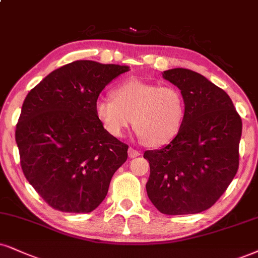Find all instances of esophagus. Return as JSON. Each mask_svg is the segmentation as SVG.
Here are the masks:
<instances>
[{
    "instance_id": "1",
    "label": "esophagus",
    "mask_w": 258,
    "mask_h": 258,
    "mask_svg": "<svg viewBox=\"0 0 258 258\" xmlns=\"http://www.w3.org/2000/svg\"><path fill=\"white\" fill-rule=\"evenodd\" d=\"M128 153H129L130 158H136V157H139V155H140V152L136 151V149H134V148H129Z\"/></svg>"
}]
</instances>
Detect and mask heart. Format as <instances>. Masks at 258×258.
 <instances>
[{
	"label": "heart",
	"instance_id": "obj_1",
	"mask_svg": "<svg viewBox=\"0 0 258 258\" xmlns=\"http://www.w3.org/2000/svg\"><path fill=\"white\" fill-rule=\"evenodd\" d=\"M94 111L105 130L114 138H122L133 123L146 145L160 147L179 134L186 101L176 86L132 79L117 86L113 97L98 98Z\"/></svg>",
	"mask_w": 258,
	"mask_h": 258
}]
</instances>
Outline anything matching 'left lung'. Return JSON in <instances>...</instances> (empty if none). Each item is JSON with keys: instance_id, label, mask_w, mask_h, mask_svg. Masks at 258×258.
<instances>
[{"instance_id": "1", "label": "left lung", "mask_w": 258, "mask_h": 258, "mask_svg": "<svg viewBox=\"0 0 258 258\" xmlns=\"http://www.w3.org/2000/svg\"><path fill=\"white\" fill-rule=\"evenodd\" d=\"M163 76L183 92L186 114L170 144L145 152L146 189L163 214H196L211 208L236 176L241 118L226 92L199 73L174 68Z\"/></svg>"}]
</instances>
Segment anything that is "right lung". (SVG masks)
<instances>
[{
	"label": "right lung",
	"instance_id": "right-lung-1",
	"mask_svg": "<svg viewBox=\"0 0 258 258\" xmlns=\"http://www.w3.org/2000/svg\"><path fill=\"white\" fill-rule=\"evenodd\" d=\"M129 67L75 61L44 78L25 98L17 129L22 172L50 207L90 213L103 202L128 145L110 135L94 104Z\"/></svg>",
	"mask_w": 258,
	"mask_h": 258
}]
</instances>
